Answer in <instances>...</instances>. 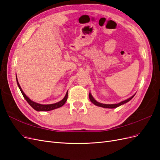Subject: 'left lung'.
<instances>
[{
  "mask_svg": "<svg viewBox=\"0 0 160 160\" xmlns=\"http://www.w3.org/2000/svg\"><path fill=\"white\" fill-rule=\"evenodd\" d=\"M135 94H134L133 96L131 97V98H128V99L126 100H124L123 101H121L120 103H117V104H103V103H99V102H98L92 96V95L91 94V93H89V99L91 100V101L92 103H93L94 105H97V106H99V107H101V108H109V109H113V108H116L119 107V106L122 105H123L125 103H128V101H129L131 99H132L133 97L135 96Z\"/></svg>",
  "mask_w": 160,
  "mask_h": 160,
  "instance_id": "1",
  "label": "left lung"
}]
</instances>
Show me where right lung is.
<instances>
[{"instance_id": "add662e5", "label": "right lung", "mask_w": 160, "mask_h": 160, "mask_svg": "<svg viewBox=\"0 0 160 160\" xmlns=\"http://www.w3.org/2000/svg\"><path fill=\"white\" fill-rule=\"evenodd\" d=\"M16 79H17V83L18 88L20 89L21 93H22V95L24 97V98L26 99V101H27L28 103L34 109L37 111H51V110H53V109H57V108H61V107H62V106L65 103L67 99V97H68V91H67V93H66V95L64 97V98L62 99L61 101H59V102H57V103H53V104H49V105H43V104H40V103H36V102H35V101L31 100L25 94V93H24L23 91L22 90V89L21 88L20 85H19V83H18V79H17V74H16Z\"/></svg>"}]
</instances>
